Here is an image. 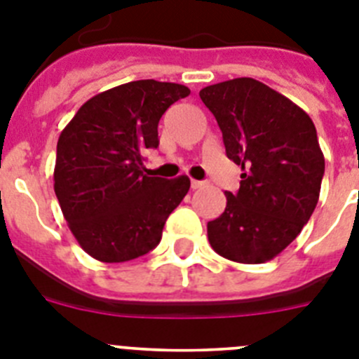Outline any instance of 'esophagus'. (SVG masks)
Segmentation results:
<instances>
[{
	"mask_svg": "<svg viewBox=\"0 0 359 359\" xmlns=\"http://www.w3.org/2000/svg\"><path fill=\"white\" fill-rule=\"evenodd\" d=\"M207 185V182H199V180H192V182H190V187H192V189H203V187Z\"/></svg>",
	"mask_w": 359,
	"mask_h": 359,
	"instance_id": "obj_1",
	"label": "esophagus"
}]
</instances>
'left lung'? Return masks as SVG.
<instances>
[{
  "label": "left lung",
  "instance_id": "1",
  "mask_svg": "<svg viewBox=\"0 0 359 359\" xmlns=\"http://www.w3.org/2000/svg\"><path fill=\"white\" fill-rule=\"evenodd\" d=\"M226 156L243 170L237 194L207 224L215 253L262 264L293 243L315 212L325 160L313 120L290 98L250 77L203 88Z\"/></svg>",
  "mask_w": 359,
  "mask_h": 359
}]
</instances>
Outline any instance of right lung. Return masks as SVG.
I'll return each instance as SVG.
<instances>
[{
	"instance_id": "1",
	"label": "right lung",
	"mask_w": 359,
	"mask_h": 359,
	"mask_svg": "<svg viewBox=\"0 0 359 359\" xmlns=\"http://www.w3.org/2000/svg\"><path fill=\"white\" fill-rule=\"evenodd\" d=\"M190 90L174 82L133 81L91 97L57 142L53 189L81 248L100 262L133 261L156 248L165 221L190 189L144 172L156 149L158 122Z\"/></svg>"
}]
</instances>
